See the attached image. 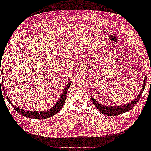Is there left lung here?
<instances>
[{
	"label": "left lung",
	"mask_w": 151,
	"mask_h": 151,
	"mask_svg": "<svg viewBox=\"0 0 151 151\" xmlns=\"http://www.w3.org/2000/svg\"><path fill=\"white\" fill-rule=\"evenodd\" d=\"M146 78L147 77H145L144 83H143V86L142 91H140V93L137 96V98L135 99L134 100L132 101V102H129V103H127V104H123V105H120V106H107L102 105V104H100L95 100L93 97H91V100L93 101V104H95V107L98 109V110L100 111L101 113L104 114L106 116H117L120 115V114L124 113V112H126L127 111H129L132 109V108H133L135 104H137V102H138L139 98H140L141 95H142V93L144 92V90L145 88V86H146Z\"/></svg>",
	"instance_id": "8db88e82"
}]
</instances>
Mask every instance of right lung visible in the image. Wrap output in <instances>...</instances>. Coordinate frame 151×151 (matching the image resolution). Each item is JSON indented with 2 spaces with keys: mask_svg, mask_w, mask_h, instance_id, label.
Segmentation results:
<instances>
[{
  "mask_svg": "<svg viewBox=\"0 0 151 151\" xmlns=\"http://www.w3.org/2000/svg\"><path fill=\"white\" fill-rule=\"evenodd\" d=\"M3 82V81H2ZM71 85V82L68 83V84L66 85V86L65 87V88L63 90V92L61 97H60L59 100L58 101V102L56 103V105L53 106L52 109H50L49 110H47V111H25L24 109H19V107H17L14 105V104L10 102L9 98H7V94L5 92V88L3 86V90L4 91V95L5 96V98L7 99V100L9 102H10L11 105H12L16 111L18 112L19 114H21V115L24 116V117L28 118H35V119H45V118H50L51 116H54L55 114H56L61 109L63 106L64 102H65V99H66V94L67 92H68V89Z\"/></svg>",
  "mask_w": 151,
  "mask_h": 151,
  "instance_id": "right-lung-1",
  "label": "right lung"
}]
</instances>
